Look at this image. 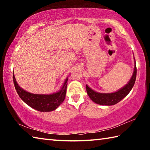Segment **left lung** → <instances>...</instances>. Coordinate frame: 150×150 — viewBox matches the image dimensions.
Instances as JSON below:
<instances>
[{"instance_id":"1","label":"left lung","mask_w":150,"mask_h":150,"mask_svg":"<svg viewBox=\"0 0 150 150\" xmlns=\"http://www.w3.org/2000/svg\"><path fill=\"white\" fill-rule=\"evenodd\" d=\"M136 73L137 69L135 61V66H134V73L131 79L129 81L128 84L124 86L123 88L119 90L117 92L112 93H99L95 92L86 85V89H87V94L91 99L93 102L96 104L101 105H114L122 100L123 98L128 95V94L130 92L132 88L134 87V83H135L136 79Z\"/></svg>"}]
</instances>
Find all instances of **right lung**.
<instances>
[{"label":"right lung","mask_w":150,"mask_h":150,"mask_svg":"<svg viewBox=\"0 0 150 150\" xmlns=\"http://www.w3.org/2000/svg\"><path fill=\"white\" fill-rule=\"evenodd\" d=\"M13 81L15 88L20 98L30 107L40 112H50L55 110L63 102L65 98L67 78L61 91L52 95H36L27 92L17 84L14 74Z\"/></svg>","instance_id":"obj_1"}]
</instances>
